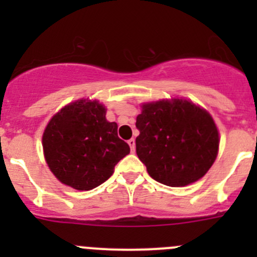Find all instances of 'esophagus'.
Listing matches in <instances>:
<instances>
[{"label":"esophagus","instance_id":"34e87169","mask_svg":"<svg viewBox=\"0 0 257 257\" xmlns=\"http://www.w3.org/2000/svg\"><path fill=\"white\" fill-rule=\"evenodd\" d=\"M128 144H129V147H131V150H132V153H134V152H136V141H134L133 138H132V139H129V141H128Z\"/></svg>","mask_w":257,"mask_h":257}]
</instances>
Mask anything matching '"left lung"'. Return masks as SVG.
<instances>
[{
	"label": "left lung",
	"instance_id": "obj_1",
	"mask_svg": "<svg viewBox=\"0 0 257 257\" xmlns=\"http://www.w3.org/2000/svg\"><path fill=\"white\" fill-rule=\"evenodd\" d=\"M136 125L137 155L148 174L164 185H189L216 159L219 132L214 119L190 100L144 103Z\"/></svg>",
	"mask_w": 257,
	"mask_h": 257
}]
</instances>
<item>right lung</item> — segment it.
<instances>
[{
  "label": "right lung",
  "mask_w": 257,
  "mask_h": 257,
  "mask_svg": "<svg viewBox=\"0 0 257 257\" xmlns=\"http://www.w3.org/2000/svg\"><path fill=\"white\" fill-rule=\"evenodd\" d=\"M98 100L79 99L54 114L42 137L48 168L64 185L92 190L112 177L131 148L118 137L115 121L105 119Z\"/></svg>",
  "instance_id": "1"
}]
</instances>
